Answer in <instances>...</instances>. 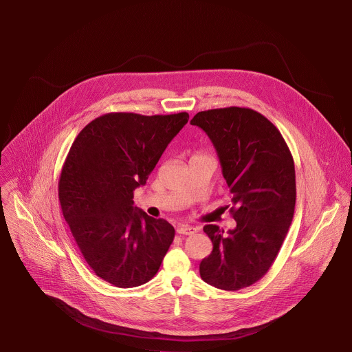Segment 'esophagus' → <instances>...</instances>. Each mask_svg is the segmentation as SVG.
I'll return each mask as SVG.
<instances>
[{
    "label": "esophagus",
    "mask_w": 352,
    "mask_h": 352,
    "mask_svg": "<svg viewBox=\"0 0 352 352\" xmlns=\"http://www.w3.org/2000/svg\"><path fill=\"white\" fill-rule=\"evenodd\" d=\"M179 234H183V236H191L197 232V229L194 226H179L177 230H176Z\"/></svg>",
    "instance_id": "34e87169"
}]
</instances>
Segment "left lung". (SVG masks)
<instances>
[{"instance_id":"obj_1","label":"left lung","mask_w":352,"mask_h":352,"mask_svg":"<svg viewBox=\"0 0 352 352\" xmlns=\"http://www.w3.org/2000/svg\"><path fill=\"white\" fill-rule=\"evenodd\" d=\"M211 140L232 198L237 226L206 225L212 251L199 265L208 285L236 292L261 279L278 256L296 207L294 160L279 130L251 108L198 112L192 120Z\"/></svg>"}]
</instances>
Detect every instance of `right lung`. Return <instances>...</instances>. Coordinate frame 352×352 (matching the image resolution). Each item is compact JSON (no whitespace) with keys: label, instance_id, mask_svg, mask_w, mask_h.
I'll return each instance as SVG.
<instances>
[{"label":"right lung","instance_id":"obj_1","mask_svg":"<svg viewBox=\"0 0 352 352\" xmlns=\"http://www.w3.org/2000/svg\"><path fill=\"white\" fill-rule=\"evenodd\" d=\"M188 118L105 113L67 153L58 183L62 214L88 265L116 287L149 282L173 241V226L137 208L133 198Z\"/></svg>","mask_w":352,"mask_h":352}]
</instances>
